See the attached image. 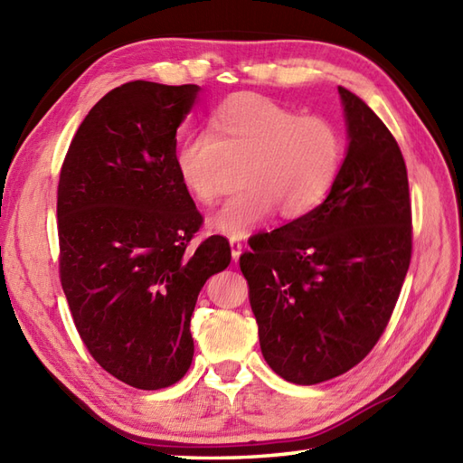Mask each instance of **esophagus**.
<instances>
[{
	"label": "esophagus",
	"mask_w": 463,
	"mask_h": 463,
	"mask_svg": "<svg viewBox=\"0 0 463 463\" xmlns=\"http://www.w3.org/2000/svg\"><path fill=\"white\" fill-rule=\"evenodd\" d=\"M229 244H231V254H232V260H239L241 252H242V242H241L237 237H231V239H229Z\"/></svg>",
	"instance_id": "obj_1"
}]
</instances>
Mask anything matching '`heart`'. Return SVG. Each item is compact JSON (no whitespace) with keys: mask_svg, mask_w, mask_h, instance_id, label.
I'll list each match as a JSON object with an SVG mask.
<instances>
[{"mask_svg":"<svg viewBox=\"0 0 463 463\" xmlns=\"http://www.w3.org/2000/svg\"><path fill=\"white\" fill-rule=\"evenodd\" d=\"M344 161L338 125L300 115L270 97L239 93L209 117V131L191 133L173 155L175 173L196 203L211 204L239 166L241 189L213 214V229L247 234L279 209L298 219L326 199Z\"/></svg>","mask_w":463,"mask_h":463,"instance_id":"b5f03b06","label":"heart"}]
</instances>
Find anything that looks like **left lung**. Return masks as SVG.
I'll list each match as a JSON object with an SVG mask.
<instances>
[{
    "mask_svg": "<svg viewBox=\"0 0 463 463\" xmlns=\"http://www.w3.org/2000/svg\"><path fill=\"white\" fill-rule=\"evenodd\" d=\"M348 153L326 201L249 241L241 270L262 356L312 386L368 356L386 330L411 259V201L394 135L340 87Z\"/></svg>",
    "mask_w": 463,
    "mask_h": 463,
    "instance_id": "8db88e82",
    "label": "left lung"
}]
</instances>
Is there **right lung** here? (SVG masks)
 Returning <instances> with one entry per match:
<instances>
[{
  "instance_id": "1",
  "label": "right lung",
  "mask_w": 463,
  "mask_h": 463,
  "mask_svg": "<svg viewBox=\"0 0 463 463\" xmlns=\"http://www.w3.org/2000/svg\"><path fill=\"white\" fill-rule=\"evenodd\" d=\"M196 85L129 81L87 113L59 173V279L95 362L139 390L191 368L201 288L231 262L175 173L176 127Z\"/></svg>"
}]
</instances>
